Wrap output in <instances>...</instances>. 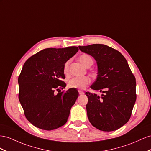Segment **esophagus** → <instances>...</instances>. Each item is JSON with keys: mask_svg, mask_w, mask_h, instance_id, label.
Wrapping results in <instances>:
<instances>
[{"mask_svg": "<svg viewBox=\"0 0 151 151\" xmlns=\"http://www.w3.org/2000/svg\"><path fill=\"white\" fill-rule=\"evenodd\" d=\"M78 93H79V94L80 95H81V94H83L84 92L82 91H81V90H78Z\"/></svg>", "mask_w": 151, "mask_h": 151, "instance_id": "1", "label": "esophagus"}]
</instances>
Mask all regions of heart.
Masks as SVG:
<instances>
[{
	"label": "heart",
	"mask_w": 151,
	"mask_h": 151,
	"mask_svg": "<svg viewBox=\"0 0 151 151\" xmlns=\"http://www.w3.org/2000/svg\"><path fill=\"white\" fill-rule=\"evenodd\" d=\"M79 60L85 67L87 68L90 65H92L93 63L92 58L88 54H83L82 55L80 58ZM69 62L67 61L64 65V74L67 75L69 72ZM91 80L87 76H80L74 77L68 81V87L69 88H79V89H83L86 88L88 84L90 83Z\"/></svg>",
	"instance_id": "b5f03b06"
}]
</instances>
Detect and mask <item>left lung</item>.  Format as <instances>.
<instances>
[{
	"mask_svg": "<svg viewBox=\"0 0 151 151\" xmlns=\"http://www.w3.org/2000/svg\"><path fill=\"white\" fill-rule=\"evenodd\" d=\"M78 48L97 62L98 76L91 88L103 93L99 96L86 92L88 119L101 131L117 130L131 115L137 99L135 77L125 57L117 50L101 44Z\"/></svg>",
	"mask_w": 151,
	"mask_h": 151,
	"instance_id": "left-lung-1",
	"label": "left lung"
}]
</instances>
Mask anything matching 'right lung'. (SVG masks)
Segmentation results:
<instances>
[{
  "instance_id": "right-lung-1",
  "label": "right lung",
  "mask_w": 151,
  "mask_h": 151,
  "mask_svg": "<svg viewBox=\"0 0 151 151\" xmlns=\"http://www.w3.org/2000/svg\"><path fill=\"white\" fill-rule=\"evenodd\" d=\"M78 51L76 46L46 48L27 60L18 77V98L25 117L38 128L53 130L64 125L78 96L66 86L64 65Z\"/></svg>"
}]
</instances>
